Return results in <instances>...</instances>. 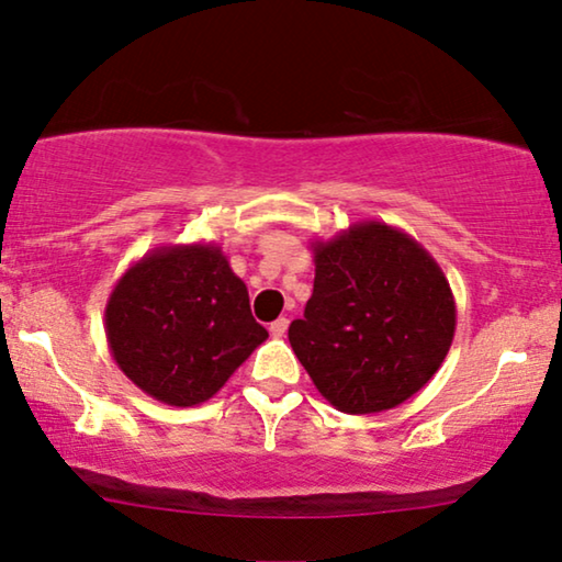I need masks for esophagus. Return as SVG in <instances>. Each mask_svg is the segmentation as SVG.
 I'll return each instance as SVG.
<instances>
[{
    "instance_id": "1",
    "label": "esophagus",
    "mask_w": 562,
    "mask_h": 562,
    "mask_svg": "<svg viewBox=\"0 0 562 562\" xmlns=\"http://www.w3.org/2000/svg\"><path fill=\"white\" fill-rule=\"evenodd\" d=\"M268 329H271L273 337H283V335H286V329H289V319L279 317L276 322H271V327H268Z\"/></svg>"
}]
</instances>
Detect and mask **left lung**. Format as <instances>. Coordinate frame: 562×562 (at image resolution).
<instances>
[{"label":"left lung","instance_id":"left-lung-1","mask_svg":"<svg viewBox=\"0 0 562 562\" xmlns=\"http://www.w3.org/2000/svg\"><path fill=\"white\" fill-rule=\"evenodd\" d=\"M314 291L289 342L335 409H394L440 371L456 335V296L437 260L386 222L363 220L314 240Z\"/></svg>","mask_w":562,"mask_h":562}]
</instances>
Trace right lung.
<instances>
[{
	"mask_svg": "<svg viewBox=\"0 0 562 562\" xmlns=\"http://www.w3.org/2000/svg\"><path fill=\"white\" fill-rule=\"evenodd\" d=\"M104 333L120 371L171 406L212 398L268 337L214 243L160 245L135 260L106 299Z\"/></svg>",
	"mask_w": 562,
	"mask_h": 562,
	"instance_id": "obj_1",
	"label": "right lung"
}]
</instances>
